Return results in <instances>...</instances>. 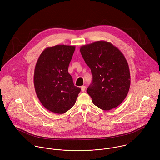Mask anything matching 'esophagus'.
<instances>
[{
  "instance_id": "obj_1",
  "label": "esophagus",
  "mask_w": 160,
  "mask_h": 160,
  "mask_svg": "<svg viewBox=\"0 0 160 160\" xmlns=\"http://www.w3.org/2000/svg\"><path fill=\"white\" fill-rule=\"evenodd\" d=\"M81 91H86V86H81Z\"/></svg>"
}]
</instances>
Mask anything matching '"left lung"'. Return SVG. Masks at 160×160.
Wrapping results in <instances>:
<instances>
[{"label": "left lung", "mask_w": 160, "mask_h": 160, "mask_svg": "<svg viewBox=\"0 0 160 160\" xmlns=\"http://www.w3.org/2000/svg\"><path fill=\"white\" fill-rule=\"evenodd\" d=\"M80 52L91 69L93 79L87 92L93 104L106 111L119 106L131 85L129 65L122 53L105 41L81 46Z\"/></svg>", "instance_id": "8db88e82"}]
</instances>
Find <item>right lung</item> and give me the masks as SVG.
Wrapping results in <instances>:
<instances>
[{"label":"right lung","mask_w":160,"mask_h":160,"mask_svg":"<svg viewBox=\"0 0 160 160\" xmlns=\"http://www.w3.org/2000/svg\"><path fill=\"white\" fill-rule=\"evenodd\" d=\"M74 46L57 45L45 48L34 73L36 95L48 110L63 114L75 104L81 89L74 86L68 67Z\"/></svg>","instance_id":"obj_1"}]
</instances>
